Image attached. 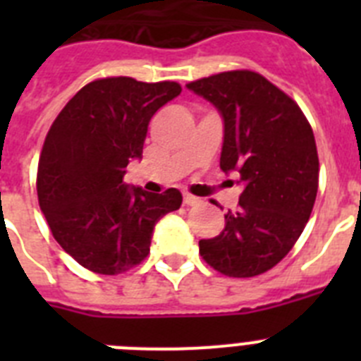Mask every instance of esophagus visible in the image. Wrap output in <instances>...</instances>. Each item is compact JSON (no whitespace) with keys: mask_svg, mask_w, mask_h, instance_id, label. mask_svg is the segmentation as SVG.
I'll use <instances>...</instances> for the list:
<instances>
[{"mask_svg":"<svg viewBox=\"0 0 361 361\" xmlns=\"http://www.w3.org/2000/svg\"><path fill=\"white\" fill-rule=\"evenodd\" d=\"M183 200H184V204H186V206H195V204H199V202H200L199 197L191 195V193H184Z\"/></svg>","mask_w":361,"mask_h":361,"instance_id":"1","label":"esophagus"}]
</instances>
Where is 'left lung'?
I'll return each instance as SVG.
<instances>
[{
  "label": "left lung",
  "instance_id": "obj_1",
  "mask_svg": "<svg viewBox=\"0 0 361 361\" xmlns=\"http://www.w3.org/2000/svg\"><path fill=\"white\" fill-rule=\"evenodd\" d=\"M224 121L220 170L237 171V212L220 235L199 242L202 258L233 279L262 275L291 251L311 216L318 191V153L298 104L251 70L188 82Z\"/></svg>",
  "mask_w": 361,
  "mask_h": 361
}]
</instances>
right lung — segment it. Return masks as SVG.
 <instances>
[{"label":"right lung","mask_w":361,"mask_h":361,"mask_svg":"<svg viewBox=\"0 0 361 361\" xmlns=\"http://www.w3.org/2000/svg\"><path fill=\"white\" fill-rule=\"evenodd\" d=\"M180 92L173 81L97 79L50 126L37 166L39 208L54 238L86 269L119 275L141 264L155 224L180 208L175 188L148 193L123 180L130 161L142 159L153 114Z\"/></svg>","instance_id":"right-lung-1"}]
</instances>
